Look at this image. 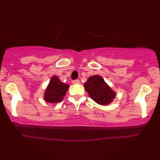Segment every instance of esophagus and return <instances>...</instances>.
I'll use <instances>...</instances> for the list:
<instances>
[{
	"label": "esophagus",
	"mask_w": 160,
	"mask_h": 160,
	"mask_svg": "<svg viewBox=\"0 0 160 160\" xmlns=\"http://www.w3.org/2000/svg\"><path fill=\"white\" fill-rule=\"evenodd\" d=\"M72 83L73 84H78V83H80V80H74L72 81Z\"/></svg>",
	"instance_id": "34e87169"
}]
</instances>
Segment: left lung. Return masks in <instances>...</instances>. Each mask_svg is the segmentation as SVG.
<instances>
[{
  "instance_id": "8db88e82",
  "label": "left lung",
  "mask_w": 160,
  "mask_h": 160,
  "mask_svg": "<svg viewBox=\"0 0 160 160\" xmlns=\"http://www.w3.org/2000/svg\"><path fill=\"white\" fill-rule=\"evenodd\" d=\"M86 92L92 99L97 103L106 105L115 98V92L104 82L102 77L95 75L88 79L84 83Z\"/></svg>"
}]
</instances>
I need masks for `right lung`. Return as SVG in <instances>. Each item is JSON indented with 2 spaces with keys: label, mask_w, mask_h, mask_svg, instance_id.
<instances>
[{
  "label": "right lung",
  "mask_w": 160,
  "mask_h": 160,
  "mask_svg": "<svg viewBox=\"0 0 160 160\" xmlns=\"http://www.w3.org/2000/svg\"><path fill=\"white\" fill-rule=\"evenodd\" d=\"M69 85L62 82L57 77L53 76L49 82L44 94V99L49 103H57L63 99Z\"/></svg>",
  "instance_id": "obj_1"
}]
</instances>
